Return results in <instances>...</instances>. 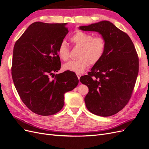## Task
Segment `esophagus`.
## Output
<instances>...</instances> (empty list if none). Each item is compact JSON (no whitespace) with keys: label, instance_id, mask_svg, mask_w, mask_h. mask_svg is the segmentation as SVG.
Here are the masks:
<instances>
[{"label":"esophagus","instance_id":"obj_1","mask_svg":"<svg viewBox=\"0 0 149 149\" xmlns=\"http://www.w3.org/2000/svg\"><path fill=\"white\" fill-rule=\"evenodd\" d=\"M76 75H77V76H78V79H80V78H81V74H79V73H76Z\"/></svg>","mask_w":149,"mask_h":149}]
</instances>
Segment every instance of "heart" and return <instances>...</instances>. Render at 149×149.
I'll return each instance as SVG.
<instances>
[{
  "label": "heart",
  "mask_w": 149,
  "mask_h": 149,
  "mask_svg": "<svg viewBox=\"0 0 149 149\" xmlns=\"http://www.w3.org/2000/svg\"><path fill=\"white\" fill-rule=\"evenodd\" d=\"M74 46L81 47L78 60L71 61L65 63L63 68L77 73H81L88 64L94 65L98 62L103 56L106 49V41L102 37H93L90 33L77 31L70 38ZM58 54L62 60L66 61L69 58V49L65 42L59 45Z\"/></svg>",
  "instance_id": "b5f03b06"
}]
</instances>
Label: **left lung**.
Returning <instances> with one entry per match:
<instances>
[{
    "instance_id": "8db88e82",
    "label": "left lung",
    "mask_w": 149,
    "mask_h": 149,
    "mask_svg": "<svg viewBox=\"0 0 149 149\" xmlns=\"http://www.w3.org/2000/svg\"><path fill=\"white\" fill-rule=\"evenodd\" d=\"M99 33L106 41L104 54L80 81L88 88L84 98L87 109L102 117L122 110L132 96L139 71V59L128 35L108 21L79 26Z\"/></svg>"
}]
</instances>
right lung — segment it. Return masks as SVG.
Here are the masks:
<instances>
[{
  "mask_svg": "<svg viewBox=\"0 0 149 149\" xmlns=\"http://www.w3.org/2000/svg\"><path fill=\"white\" fill-rule=\"evenodd\" d=\"M67 24L33 22L14 46L11 74L15 86L22 102L38 115L60 111L64 94L78 84L72 71L54 74L61 67L57 49L68 33Z\"/></svg>",
  "mask_w": 149,
  "mask_h": 149,
  "instance_id": "right-lung-1",
  "label": "right lung"
}]
</instances>
